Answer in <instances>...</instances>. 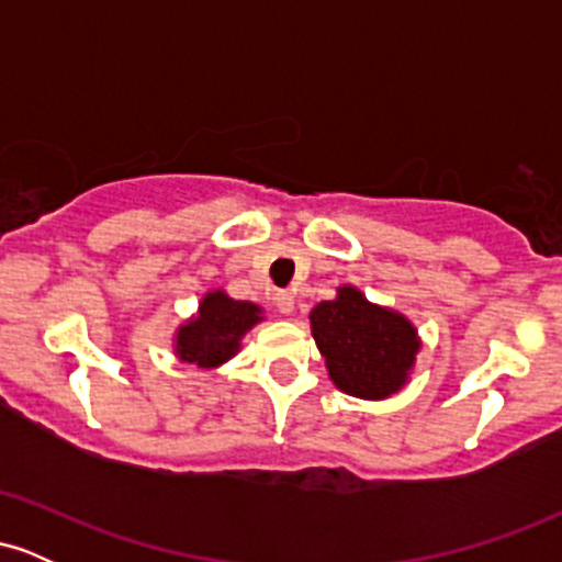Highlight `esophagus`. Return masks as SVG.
Returning a JSON list of instances; mask_svg holds the SVG:
<instances>
[{
  "instance_id": "obj_1",
  "label": "esophagus",
  "mask_w": 562,
  "mask_h": 562,
  "mask_svg": "<svg viewBox=\"0 0 562 562\" xmlns=\"http://www.w3.org/2000/svg\"><path fill=\"white\" fill-rule=\"evenodd\" d=\"M274 306H277V312L280 314H293V308H295V295L290 293V290H277L274 293Z\"/></svg>"
}]
</instances>
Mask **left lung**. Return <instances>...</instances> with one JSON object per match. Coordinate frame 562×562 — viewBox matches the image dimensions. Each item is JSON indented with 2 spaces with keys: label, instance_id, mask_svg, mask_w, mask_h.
Returning a JSON list of instances; mask_svg holds the SVG:
<instances>
[{
  "label": "left lung",
  "instance_id": "8db88e82",
  "mask_svg": "<svg viewBox=\"0 0 562 562\" xmlns=\"http://www.w3.org/2000/svg\"><path fill=\"white\" fill-rule=\"evenodd\" d=\"M308 319L330 380L348 396L380 402L409 380L420 338L404 314L344 285L333 301L317 303Z\"/></svg>",
  "mask_w": 562,
  "mask_h": 562
}]
</instances>
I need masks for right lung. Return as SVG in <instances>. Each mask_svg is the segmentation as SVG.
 <instances>
[{
    "label": "right lung",
    "instance_id": "right-lung-1",
    "mask_svg": "<svg viewBox=\"0 0 562 562\" xmlns=\"http://www.w3.org/2000/svg\"><path fill=\"white\" fill-rule=\"evenodd\" d=\"M261 319V306L256 303L235 301L224 290H211L200 301L195 317L179 325L173 351L187 364L216 370L240 351L243 335Z\"/></svg>",
    "mask_w": 562,
    "mask_h": 562
}]
</instances>
